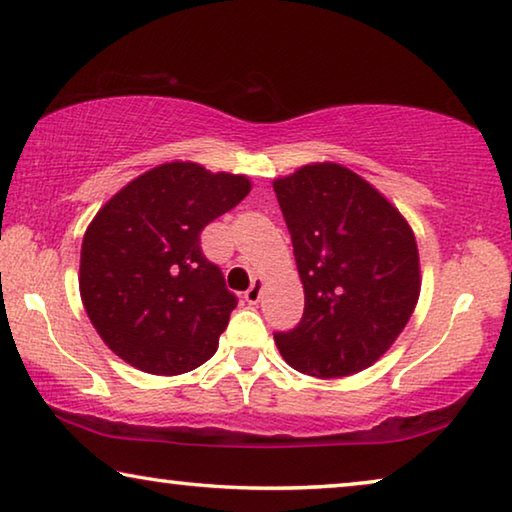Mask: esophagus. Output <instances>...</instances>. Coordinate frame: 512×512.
Segmentation results:
<instances>
[{"label":"esophagus","instance_id":"esophagus-1","mask_svg":"<svg viewBox=\"0 0 512 512\" xmlns=\"http://www.w3.org/2000/svg\"><path fill=\"white\" fill-rule=\"evenodd\" d=\"M262 287H264L262 277H255L253 284H250V289L244 293V298H246L248 305H257L259 298H262Z\"/></svg>","mask_w":512,"mask_h":512}]
</instances>
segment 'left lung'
I'll list each match as a JSON object with an SVG mask.
<instances>
[{
    "mask_svg": "<svg viewBox=\"0 0 512 512\" xmlns=\"http://www.w3.org/2000/svg\"><path fill=\"white\" fill-rule=\"evenodd\" d=\"M273 189L305 289V314L275 334L277 350L311 377L354 375L391 348L418 305L411 225L343 164H305Z\"/></svg>",
    "mask_w": 512,
    "mask_h": 512,
    "instance_id": "left-lung-1",
    "label": "left lung"
}]
</instances>
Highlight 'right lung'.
<instances>
[{
  "label": "right lung",
  "mask_w": 512,
  "mask_h": 512,
  "mask_svg": "<svg viewBox=\"0 0 512 512\" xmlns=\"http://www.w3.org/2000/svg\"><path fill=\"white\" fill-rule=\"evenodd\" d=\"M248 192L246 176L167 162L97 212L83 237L79 289L119 359L151 375H183L216 352L237 298L203 255L201 232Z\"/></svg>",
  "instance_id": "1"
}]
</instances>
